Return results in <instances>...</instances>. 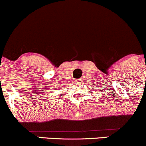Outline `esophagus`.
I'll return each mask as SVG.
<instances>
[{
    "mask_svg": "<svg viewBox=\"0 0 146 146\" xmlns=\"http://www.w3.org/2000/svg\"><path fill=\"white\" fill-rule=\"evenodd\" d=\"M82 80H80V79L75 80V82L78 83V84H80V83H82Z\"/></svg>",
    "mask_w": 146,
    "mask_h": 146,
    "instance_id": "34e87169",
    "label": "esophagus"
}]
</instances>
